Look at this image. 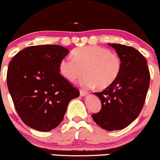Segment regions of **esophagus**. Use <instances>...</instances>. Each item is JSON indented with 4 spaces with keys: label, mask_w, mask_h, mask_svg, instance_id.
Segmentation results:
<instances>
[{
    "label": "esophagus",
    "mask_w": 160,
    "mask_h": 160,
    "mask_svg": "<svg viewBox=\"0 0 160 160\" xmlns=\"http://www.w3.org/2000/svg\"><path fill=\"white\" fill-rule=\"evenodd\" d=\"M88 94V92L87 91H84V90H82V89L80 90V96H84V95H86V94Z\"/></svg>",
    "instance_id": "esophagus-1"
}]
</instances>
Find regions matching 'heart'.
I'll list each match as a JSON object with an SVG mask.
<instances>
[{"mask_svg": "<svg viewBox=\"0 0 160 160\" xmlns=\"http://www.w3.org/2000/svg\"><path fill=\"white\" fill-rule=\"evenodd\" d=\"M72 58L65 57L59 63V72L66 80L75 82L84 73L81 84L86 88L97 85L108 88L119 76L121 59L116 53L99 46H85L75 49Z\"/></svg>", "mask_w": 160, "mask_h": 160, "instance_id": "b5f03b06", "label": "heart"}]
</instances>
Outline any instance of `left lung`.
Wrapping results in <instances>:
<instances>
[{"label": "left lung", "mask_w": 160, "mask_h": 160, "mask_svg": "<svg viewBox=\"0 0 160 160\" xmlns=\"http://www.w3.org/2000/svg\"><path fill=\"white\" fill-rule=\"evenodd\" d=\"M121 59L116 80L102 92H94L102 108L91 115L94 121L106 131L122 130L138 116L144 106L150 83L149 69L145 57L135 48L108 44Z\"/></svg>", "instance_id": "8db88e82"}]
</instances>
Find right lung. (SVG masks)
Wrapping results in <instances>:
<instances>
[{"instance_id": "add662e5", "label": "right lung", "mask_w": 160, "mask_h": 160, "mask_svg": "<svg viewBox=\"0 0 160 160\" xmlns=\"http://www.w3.org/2000/svg\"><path fill=\"white\" fill-rule=\"evenodd\" d=\"M69 53L60 45L30 46L9 63L7 84L23 123L50 131L62 121L69 102L80 91L60 74L59 63Z\"/></svg>"}]
</instances>
